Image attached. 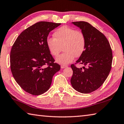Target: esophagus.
<instances>
[{
    "mask_svg": "<svg viewBox=\"0 0 124 124\" xmlns=\"http://www.w3.org/2000/svg\"><path fill=\"white\" fill-rule=\"evenodd\" d=\"M67 66H65V65H62L61 66V68L62 69H63V68H66Z\"/></svg>",
    "mask_w": 124,
    "mask_h": 124,
    "instance_id": "esophagus-1",
    "label": "esophagus"
}]
</instances>
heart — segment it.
I'll return each instance as SVG.
<instances>
[{"label":"heart","mask_w":124,"mask_h":124,"mask_svg":"<svg viewBox=\"0 0 124 124\" xmlns=\"http://www.w3.org/2000/svg\"><path fill=\"white\" fill-rule=\"evenodd\" d=\"M54 37L47 38L46 43L50 52L54 56L58 55L62 47L64 52L56 59V62L60 64L70 63L75 56H80L85 49V37L80 31L63 26L54 32Z\"/></svg>","instance_id":"b5f03b06"}]
</instances>
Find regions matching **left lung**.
<instances>
[{
	"mask_svg": "<svg viewBox=\"0 0 124 124\" xmlns=\"http://www.w3.org/2000/svg\"><path fill=\"white\" fill-rule=\"evenodd\" d=\"M84 34L85 49L76 63L84 65L78 68L71 65L73 75L70 83L73 87L83 93H89L98 89L107 78L112 68L113 54L105 35L88 22H73Z\"/></svg>",
	"mask_w": 124,
	"mask_h": 124,
	"instance_id": "left-lung-1",
	"label": "left lung"
}]
</instances>
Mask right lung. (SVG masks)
Listing matches in <instances>:
<instances>
[{
	"label": "right lung",
	"instance_id": "obj_1",
	"mask_svg": "<svg viewBox=\"0 0 124 124\" xmlns=\"http://www.w3.org/2000/svg\"><path fill=\"white\" fill-rule=\"evenodd\" d=\"M61 23L41 21L21 33L10 52V68L17 83L33 95L46 92L52 77L61 67L54 63L46 40L51 31Z\"/></svg>",
	"mask_w": 124,
	"mask_h": 124
}]
</instances>
